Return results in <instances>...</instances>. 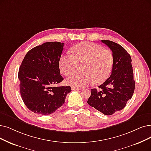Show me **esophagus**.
Wrapping results in <instances>:
<instances>
[{"label":"esophagus","mask_w":151,"mask_h":151,"mask_svg":"<svg viewBox=\"0 0 151 151\" xmlns=\"http://www.w3.org/2000/svg\"><path fill=\"white\" fill-rule=\"evenodd\" d=\"M71 89H72V90H80L79 88H76V87H73L71 88Z\"/></svg>","instance_id":"34e87169"}]
</instances>
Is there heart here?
I'll return each mask as SVG.
<instances>
[{"instance_id": "1", "label": "heart", "mask_w": 151, "mask_h": 151, "mask_svg": "<svg viewBox=\"0 0 151 151\" xmlns=\"http://www.w3.org/2000/svg\"><path fill=\"white\" fill-rule=\"evenodd\" d=\"M72 52V55H64L60 58V70L64 76H69L76 70L77 64H82V73L70 76L66 79L68 85L81 88L92 82L97 86L110 76L114 61L110 50L92 42L85 41L74 46Z\"/></svg>"}]
</instances>
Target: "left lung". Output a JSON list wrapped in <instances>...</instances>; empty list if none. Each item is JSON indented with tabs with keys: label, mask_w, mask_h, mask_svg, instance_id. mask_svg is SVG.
Masks as SVG:
<instances>
[{
	"label": "left lung",
	"mask_w": 151,
	"mask_h": 151,
	"mask_svg": "<svg viewBox=\"0 0 151 151\" xmlns=\"http://www.w3.org/2000/svg\"><path fill=\"white\" fill-rule=\"evenodd\" d=\"M112 51L114 61L111 74L99 90H91L88 104L105 115H111L123 110L131 99L135 88V81L131 58L123 47L113 41L101 40Z\"/></svg>",
	"instance_id": "left-lung-1"
}]
</instances>
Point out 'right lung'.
<instances>
[{
    "instance_id": "right-lung-1",
    "label": "right lung",
    "mask_w": 151,
    "mask_h": 151,
    "mask_svg": "<svg viewBox=\"0 0 151 151\" xmlns=\"http://www.w3.org/2000/svg\"><path fill=\"white\" fill-rule=\"evenodd\" d=\"M64 43L47 42L30 50L19 71L20 90L24 104L32 112L47 115L55 112L70 92V86L56 87L64 79L59 59Z\"/></svg>"
}]
</instances>
